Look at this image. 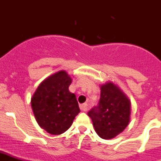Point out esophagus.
<instances>
[{
	"instance_id": "obj_1",
	"label": "esophagus",
	"mask_w": 161,
	"mask_h": 161,
	"mask_svg": "<svg viewBox=\"0 0 161 161\" xmlns=\"http://www.w3.org/2000/svg\"><path fill=\"white\" fill-rule=\"evenodd\" d=\"M80 109L82 111H87V103H83L80 105Z\"/></svg>"
}]
</instances>
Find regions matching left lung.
I'll return each mask as SVG.
<instances>
[{
  "label": "left lung",
  "instance_id": "obj_1",
  "mask_svg": "<svg viewBox=\"0 0 161 161\" xmlns=\"http://www.w3.org/2000/svg\"><path fill=\"white\" fill-rule=\"evenodd\" d=\"M130 101L112 83L101 87V97L97 106L87 113L99 137L111 139L122 133L129 123Z\"/></svg>",
  "mask_w": 161,
  "mask_h": 161
}]
</instances>
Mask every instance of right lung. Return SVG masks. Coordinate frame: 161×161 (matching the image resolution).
Segmentation results:
<instances>
[{"instance_id":"obj_1","label":"right lung","mask_w":161,"mask_h":161,"mask_svg":"<svg viewBox=\"0 0 161 161\" xmlns=\"http://www.w3.org/2000/svg\"><path fill=\"white\" fill-rule=\"evenodd\" d=\"M71 83L65 71H59L41 83L31 99L37 124L51 134L68 130L80 112L76 96L69 91Z\"/></svg>"}]
</instances>
